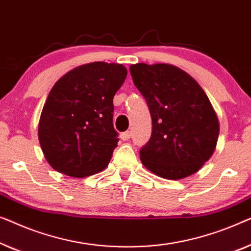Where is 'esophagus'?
Returning a JSON list of instances; mask_svg holds the SVG:
<instances>
[{"label": "esophagus", "mask_w": 251, "mask_h": 251, "mask_svg": "<svg viewBox=\"0 0 251 251\" xmlns=\"http://www.w3.org/2000/svg\"><path fill=\"white\" fill-rule=\"evenodd\" d=\"M129 137H130V132H129V130H128V132H124V133L121 134V139H122L123 141L129 140Z\"/></svg>", "instance_id": "esophagus-1"}]
</instances>
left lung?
I'll list each match as a JSON object with an SVG mask.
<instances>
[{"label":"left lung","mask_w":251,"mask_h":251,"mask_svg":"<svg viewBox=\"0 0 251 251\" xmlns=\"http://www.w3.org/2000/svg\"><path fill=\"white\" fill-rule=\"evenodd\" d=\"M152 119L142 164L160 177L179 179L202 167L216 148L220 124L209 99L182 69L166 63L129 67Z\"/></svg>","instance_id":"1"}]
</instances>
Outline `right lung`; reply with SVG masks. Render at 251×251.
Returning <instances> with one entry per match:
<instances>
[{
    "label": "right lung",
    "mask_w": 251,
    "mask_h": 251,
    "mask_svg": "<svg viewBox=\"0 0 251 251\" xmlns=\"http://www.w3.org/2000/svg\"><path fill=\"white\" fill-rule=\"evenodd\" d=\"M127 69L92 62L62 76L49 93L38 125L45 159L56 172L85 177L107 167L118 143L114 97Z\"/></svg>",
    "instance_id": "add662e5"
}]
</instances>
